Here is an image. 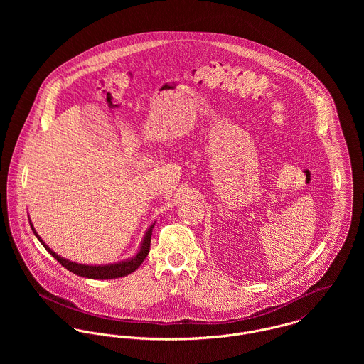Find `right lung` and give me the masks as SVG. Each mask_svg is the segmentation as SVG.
Here are the masks:
<instances>
[{"label": "right lung", "mask_w": 364, "mask_h": 364, "mask_svg": "<svg viewBox=\"0 0 364 364\" xmlns=\"http://www.w3.org/2000/svg\"><path fill=\"white\" fill-rule=\"evenodd\" d=\"M28 218H29V215H28ZM29 224H31V228H32L35 237L41 241V244L46 248V251L52 255L53 258L61 263V266H64L67 270L73 272L77 276L88 277V279H97V280L116 279V277H123V276H127V274L133 273L143 263V260L147 258V255L150 252L151 234H153V228L156 225V223H153L147 228V231H146V234L143 237V241L140 244V248H139V251H137V254L134 257L120 260V262H114V263H106V264H87V263H77V262H73V260L65 259L61 255L55 254L52 248H49L48 244L41 238V235L36 232L31 218H29Z\"/></svg>", "instance_id": "right-lung-1"}]
</instances>
